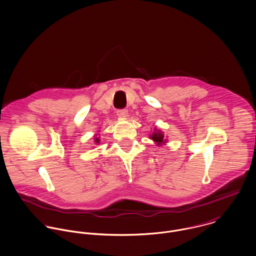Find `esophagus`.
<instances>
[{"mask_svg":"<svg viewBox=\"0 0 256 256\" xmlns=\"http://www.w3.org/2000/svg\"><path fill=\"white\" fill-rule=\"evenodd\" d=\"M116 114L120 116V118H126L128 116V110H118L116 111Z\"/></svg>","mask_w":256,"mask_h":256,"instance_id":"34e87169","label":"esophagus"}]
</instances>
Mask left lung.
Wrapping results in <instances>:
<instances>
[{"label": "left lung", "instance_id": "left-lung-1", "mask_svg": "<svg viewBox=\"0 0 256 256\" xmlns=\"http://www.w3.org/2000/svg\"><path fill=\"white\" fill-rule=\"evenodd\" d=\"M149 138H150V140H152L154 142V143L157 146H162V145H164V144H166L168 142V140L164 136L163 132L158 130L157 128H154V130H153V132L151 134H149Z\"/></svg>", "mask_w": 256, "mask_h": 256}]
</instances>
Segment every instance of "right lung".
Returning a JSON list of instances; mask_svg holds the SVG:
<instances>
[{"label": "right lung", "mask_w": 256, "mask_h": 256, "mask_svg": "<svg viewBox=\"0 0 256 256\" xmlns=\"http://www.w3.org/2000/svg\"><path fill=\"white\" fill-rule=\"evenodd\" d=\"M97 136H98V134H96L94 136V138H94V142H95V144H99V143H100V140H99V138H97Z\"/></svg>", "instance_id": "1"}]
</instances>
